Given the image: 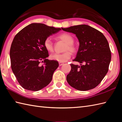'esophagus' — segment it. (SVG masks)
<instances>
[{
    "mask_svg": "<svg viewBox=\"0 0 122 122\" xmlns=\"http://www.w3.org/2000/svg\"><path fill=\"white\" fill-rule=\"evenodd\" d=\"M64 64V63H60V62H59V66H62V65H63Z\"/></svg>",
    "mask_w": 122,
    "mask_h": 122,
    "instance_id": "34e87169",
    "label": "esophagus"
}]
</instances>
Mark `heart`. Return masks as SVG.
<instances>
[{"label":"heart","instance_id":"1","mask_svg":"<svg viewBox=\"0 0 122 122\" xmlns=\"http://www.w3.org/2000/svg\"><path fill=\"white\" fill-rule=\"evenodd\" d=\"M57 38L66 43L64 48V51L65 52L61 54L54 53L51 54L50 58L52 60L57 61L60 63H64L71 57V54L70 52L72 53H75L76 52V48L73 44L74 42V39L71 34L68 33H63L59 34L57 36ZM44 46L48 52H52L53 51V44L50 37H47L44 40Z\"/></svg>","mask_w":122,"mask_h":122}]
</instances>
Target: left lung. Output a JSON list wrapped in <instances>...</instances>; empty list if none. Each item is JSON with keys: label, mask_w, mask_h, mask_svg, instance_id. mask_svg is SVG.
<instances>
[{"label": "left lung", "mask_w": 122, "mask_h": 122, "mask_svg": "<svg viewBox=\"0 0 122 122\" xmlns=\"http://www.w3.org/2000/svg\"><path fill=\"white\" fill-rule=\"evenodd\" d=\"M77 37L79 42L76 57L80 66L71 64L66 79L72 87L80 91L92 89L101 82L109 70L111 53L106 37L101 32L86 24L61 28Z\"/></svg>", "instance_id": "8db88e82"}]
</instances>
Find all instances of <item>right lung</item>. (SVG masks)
<instances>
[{"label":"right lung","mask_w":122,"mask_h":122,"mask_svg":"<svg viewBox=\"0 0 122 122\" xmlns=\"http://www.w3.org/2000/svg\"><path fill=\"white\" fill-rule=\"evenodd\" d=\"M61 30L42 23H32L15 35L10 50L11 67L24 89L39 91L52 81L59 64L57 61L46 58L49 55L44 41ZM41 61L44 62L42 66Z\"/></svg>","instance_id":"obj_1"}]
</instances>
